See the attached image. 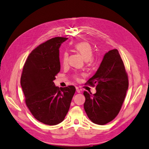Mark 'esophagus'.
Masks as SVG:
<instances>
[{"mask_svg":"<svg viewBox=\"0 0 149 149\" xmlns=\"http://www.w3.org/2000/svg\"><path fill=\"white\" fill-rule=\"evenodd\" d=\"M76 91H77V93H80V89L78 87H76Z\"/></svg>","mask_w":149,"mask_h":149,"instance_id":"1","label":"esophagus"}]
</instances>
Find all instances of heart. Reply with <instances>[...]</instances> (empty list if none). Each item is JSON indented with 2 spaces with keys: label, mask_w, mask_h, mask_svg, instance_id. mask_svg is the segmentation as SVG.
<instances>
[{
  "label": "heart",
  "mask_w": 149,
  "mask_h": 149,
  "mask_svg": "<svg viewBox=\"0 0 149 149\" xmlns=\"http://www.w3.org/2000/svg\"><path fill=\"white\" fill-rule=\"evenodd\" d=\"M74 48L81 54L85 60H89L91 59L93 55V49L91 45L88 42H80L76 43L74 45ZM68 61V53L65 51L63 53L61 57L62 64L64 66L66 65ZM74 78L76 79H78V76L74 75Z\"/></svg>",
  "instance_id": "heart-1"
}]
</instances>
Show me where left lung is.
Returning a JSON list of instances; mask_svg holds the SVG:
<instances>
[{"label": "left lung", "instance_id": "1", "mask_svg": "<svg viewBox=\"0 0 149 149\" xmlns=\"http://www.w3.org/2000/svg\"><path fill=\"white\" fill-rule=\"evenodd\" d=\"M94 86L96 93L84 91V109L93 123L104 125L118 116L128 89L129 80L124 63L117 49L103 57L96 73L86 83Z\"/></svg>", "mask_w": 149, "mask_h": 149}]
</instances>
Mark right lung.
I'll return each instance as SVG.
<instances>
[{
  "mask_svg": "<svg viewBox=\"0 0 149 149\" xmlns=\"http://www.w3.org/2000/svg\"><path fill=\"white\" fill-rule=\"evenodd\" d=\"M67 39L53 38L35 48L21 76L26 106L36 119L49 125L64 120L76 91L74 86L59 88L53 82L60 71L59 48Z\"/></svg>",
  "mask_w": 149,
  "mask_h": 149,
  "instance_id": "obj_1",
  "label": "right lung"
}]
</instances>
